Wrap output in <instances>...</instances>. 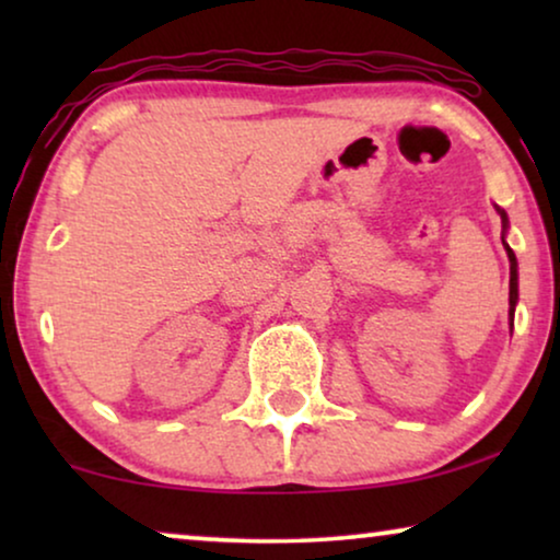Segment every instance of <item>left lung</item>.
Returning a JSON list of instances; mask_svg holds the SVG:
<instances>
[{
  "instance_id": "1",
  "label": "left lung",
  "mask_w": 560,
  "mask_h": 560,
  "mask_svg": "<svg viewBox=\"0 0 560 560\" xmlns=\"http://www.w3.org/2000/svg\"><path fill=\"white\" fill-rule=\"evenodd\" d=\"M497 213L502 217V229L508 232V226H510L508 213H504V209H500V206H497ZM502 244H504V249H508V257H510V328H512V320H515V305H517V257H515V252L510 249L508 242L502 240Z\"/></svg>"
}]
</instances>
